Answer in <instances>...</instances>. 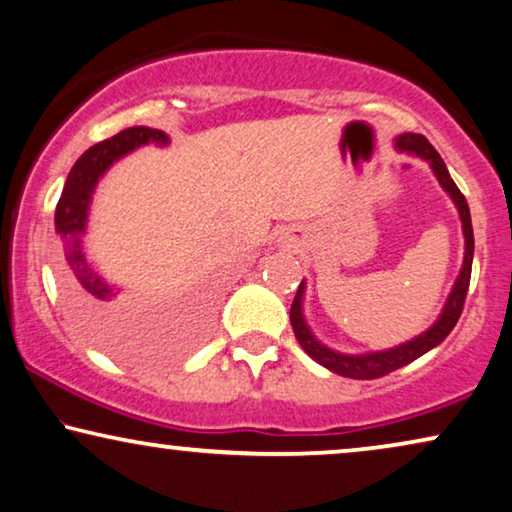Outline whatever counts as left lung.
Wrapping results in <instances>:
<instances>
[{"label":"left lung","instance_id":"8db88e82","mask_svg":"<svg viewBox=\"0 0 512 512\" xmlns=\"http://www.w3.org/2000/svg\"><path fill=\"white\" fill-rule=\"evenodd\" d=\"M396 146L401 151L415 153V156L429 160V165L433 167V172H436L440 186H443L445 191L452 195L454 205H457V209H459L461 226H464V240H466L464 268H461L457 284H454L450 298H447L443 314H440V319L429 328V331L422 333L415 340L403 342V345H398L394 349H387V352H373V354H363V356L338 354V352H333V349L321 345V342H317V338H314V335L310 333V328H307V324H305L303 310H300V300H303V289H305V286L300 284L296 298H293V305H291V326L300 342V347H303L305 352L310 354L314 361L321 363L324 368L333 370V373H338L342 377H352V380H375V377H384V375L394 373V370H398V368L408 366V363L419 359V356L429 352V349L440 345V342H443L447 335L452 333V328L457 326L461 310H464V303H466L468 284H471L475 242H473L471 212H468V202L464 198V193H461L457 184H454L450 172H447V167L443 163V158L438 156V151L433 149V146L429 144V139H426L424 135L405 132V135L396 139Z\"/></svg>","mask_w":512,"mask_h":512}]
</instances>
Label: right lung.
Here are the masks:
<instances>
[{
	"label": "right lung",
	"mask_w": 512,
	"mask_h": 512,
	"mask_svg": "<svg viewBox=\"0 0 512 512\" xmlns=\"http://www.w3.org/2000/svg\"><path fill=\"white\" fill-rule=\"evenodd\" d=\"M167 144L163 130L135 125L104 142L90 146L76 160L55 207V230L60 235V284L76 324L95 345L123 361H151L163 354L158 345V321L146 317L139 307L116 300L109 286L86 261L81 235L86 230L90 195L107 167L139 144ZM163 342V340H160Z\"/></svg>",
	"instance_id": "add662e5"
}]
</instances>
